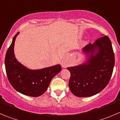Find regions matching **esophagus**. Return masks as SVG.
Wrapping results in <instances>:
<instances>
[{
    "mask_svg": "<svg viewBox=\"0 0 120 120\" xmlns=\"http://www.w3.org/2000/svg\"><path fill=\"white\" fill-rule=\"evenodd\" d=\"M61 64H62V66H63V67H65V66H66L65 64H64V63H61Z\"/></svg>",
    "mask_w": 120,
    "mask_h": 120,
    "instance_id": "34e87169",
    "label": "esophagus"
}]
</instances>
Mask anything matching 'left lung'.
<instances>
[{
	"instance_id": "left-lung-1",
	"label": "left lung",
	"mask_w": 120,
	"mask_h": 120,
	"mask_svg": "<svg viewBox=\"0 0 120 120\" xmlns=\"http://www.w3.org/2000/svg\"><path fill=\"white\" fill-rule=\"evenodd\" d=\"M82 51L89 57L82 64L67 67L71 74L68 86L74 96L90 97L101 92L109 84L115 64L114 53L107 36L88 44Z\"/></svg>"
}]
</instances>
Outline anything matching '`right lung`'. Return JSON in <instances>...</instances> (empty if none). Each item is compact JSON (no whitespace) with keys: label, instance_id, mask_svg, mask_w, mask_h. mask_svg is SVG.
Here are the masks:
<instances>
[{"label":"right lung","instance_id":"add662e5","mask_svg":"<svg viewBox=\"0 0 120 120\" xmlns=\"http://www.w3.org/2000/svg\"><path fill=\"white\" fill-rule=\"evenodd\" d=\"M17 33L6 54L4 64L10 84L16 91L26 96L39 97L47 90L51 80L61 70L60 64L40 70H30L15 58L14 46Z\"/></svg>","mask_w":120,"mask_h":120}]
</instances>
